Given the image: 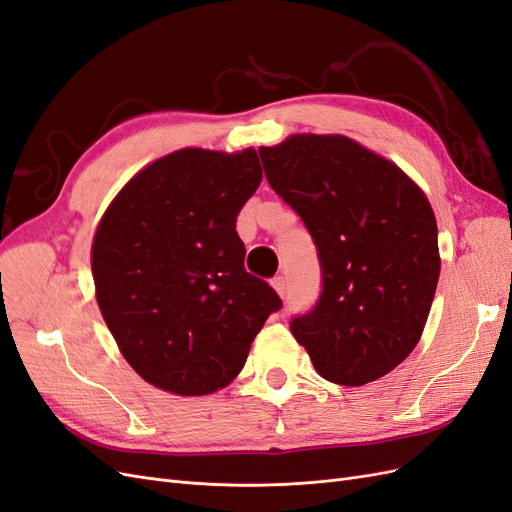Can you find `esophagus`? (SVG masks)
Returning a JSON list of instances; mask_svg holds the SVG:
<instances>
[{"label":"esophagus","mask_w":512,"mask_h":512,"mask_svg":"<svg viewBox=\"0 0 512 512\" xmlns=\"http://www.w3.org/2000/svg\"><path fill=\"white\" fill-rule=\"evenodd\" d=\"M271 286L277 290V294H280V297H284V294H286V277L284 275H275L273 280H271Z\"/></svg>","instance_id":"34e87169"}]
</instances>
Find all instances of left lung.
<instances>
[{"label":"left lung","instance_id":"1","mask_svg":"<svg viewBox=\"0 0 512 512\" xmlns=\"http://www.w3.org/2000/svg\"><path fill=\"white\" fill-rule=\"evenodd\" d=\"M273 192L312 235L322 290L290 320L318 374L361 386L414 350L440 277L438 226L421 188L346 136L260 147Z\"/></svg>","mask_w":512,"mask_h":512}]
</instances>
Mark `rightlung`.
Returning <instances> with one entry per match:
<instances>
[{"mask_svg": "<svg viewBox=\"0 0 512 512\" xmlns=\"http://www.w3.org/2000/svg\"><path fill=\"white\" fill-rule=\"evenodd\" d=\"M260 181L254 149H181L132 177L104 213L91 247L100 312L132 369L158 389H224L282 307L245 271L237 235Z\"/></svg>", "mask_w": 512, "mask_h": 512, "instance_id": "right-lung-1", "label": "right lung"}]
</instances>
